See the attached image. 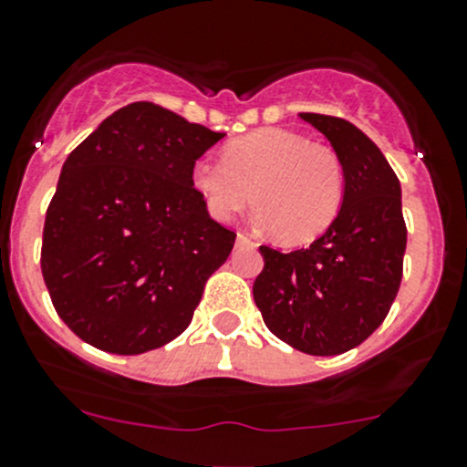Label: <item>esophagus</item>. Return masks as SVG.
<instances>
[{
	"label": "esophagus",
	"mask_w": 467,
	"mask_h": 467,
	"mask_svg": "<svg viewBox=\"0 0 467 467\" xmlns=\"http://www.w3.org/2000/svg\"><path fill=\"white\" fill-rule=\"evenodd\" d=\"M237 244H242V246H255V242H253V239L244 233L237 234Z\"/></svg>",
	"instance_id": "34e87169"
}]
</instances>
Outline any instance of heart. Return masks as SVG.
Segmentation results:
<instances>
[{"instance_id": "obj_1", "label": "heart", "mask_w": 467, "mask_h": 467, "mask_svg": "<svg viewBox=\"0 0 467 467\" xmlns=\"http://www.w3.org/2000/svg\"><path fill=\"white\" fill-rule=\"evenodd\" d=\"M192 184L219 221L253 202L257 219L283 244H307L324 234L344 198L342 161L333 148L283 128H262L230 141L223 160L205 157L193 166Z\"/></svg>"}]
</instances>
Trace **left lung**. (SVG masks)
Instances as JSON below:
<instances>
[{
  "instance_id": "8db88e82",
  "label": "left lung",
  "mask_w": 467,
  "mask_h": 467,
  "mask_svg": "<svg viewBox=\"0 0 467 467\" xmlns=\"http://www.w3.org/2000/svg\"><path fill=\"white\" fill-rule=\"evenodd\" d=\"M342 161L337 219L307 248L260 246L265 269L253 298L266 328L310 356L358 347L390 312L401 285L406 223L401 187L383 152L348 120L301 113Z\"/></svg>"
}]
</instances>
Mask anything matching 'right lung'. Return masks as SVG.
<instances>
[{
  "mask_svg": "<svg viewBox=\"0 0 467 467\" xmlns=\"http://www.w3.org/2000/svg\"><path fill=\"white\" fill-rule=\"evenodd\" d=\"M225 134L152 102L111 113L67 155L45 214L40 269L67 328L109 354L178 337L237 234L192 184Z\"/></svg>",
  "mask_w": 467,
  "mask_h": 467,
  "instance_id": "obj_1",
  "label": "right lung"
}]
</instances>
